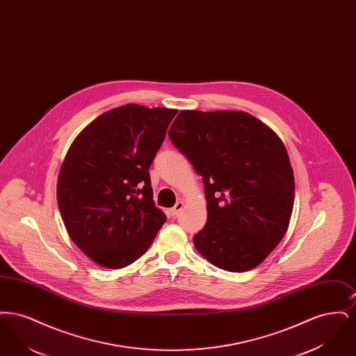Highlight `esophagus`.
Returning <instances> with one entry per match:
<instances>
[{"instance_id": "esophagus-1", "label": "esophagus", "mask_w": 356, "mask_h": 356, "mask_svg": "<svg viewBox=\"0 0 356 356\" xmlns=\"http://www.w3.org/2000/svg\"><path fill=\"white\" fill-rule=\"evenodd\" d=\"M183 207H184L183 202H177V203L175 204L173 208H170V215H172V216H177V215L181 212Z\"/></svg>"}]
</instances>
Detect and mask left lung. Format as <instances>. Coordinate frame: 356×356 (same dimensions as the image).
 I'll list each match as a JSON object with an SVG mask.
<instances>
[{"instance_id":"left-lung-1","label":"left lung","mask_w":356,"mask_h":356,"mask_svg":"<svg viewBox=\"0 0 356 356\" xmlns=\"http://www.w3.org/2000/svg\"><path fill=\"white\" fill-rule=\"evenodd\" d=\"M168 136L203 180L208 218L196 250L221 270H252L291 219L295 180L284 144L260 120L229 111H181Z\"/></svg>"}]
</instances>
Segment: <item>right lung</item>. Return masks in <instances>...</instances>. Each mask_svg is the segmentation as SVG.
<instances>
[{"label":"right lung","mask_w":356,"mask_h":356,"mask_svg":"<svg viewBox=\"0 0 356 356\" xmlns=\"http://www.w3.org/2000/svg\"><path fill=\"white\" fill-rule=\"evenodd\" d=\"M176 113L127 104L93 120L69 148L60 213L73 243L102 267L132 264L167 220L153 202L149 167Z\"/></svg>","instance_id":"right-lung-1"}]
</instances>
